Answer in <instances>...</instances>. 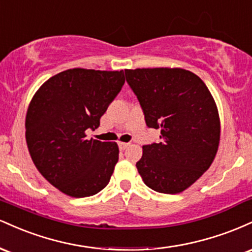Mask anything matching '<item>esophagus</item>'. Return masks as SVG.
Here are the masks:
<instances>
[{
  "label": "esophagus",
  "mask_w": 252,
  "mask_h": 252,
  "mask_svg": "<svg viewBox=\"0 0 252 252\" xmlns=\"http://www.w3.org/2000/svg\"><path fill=\"white\" fill-rule=\"evenodd\" d=\"M129 144L130 143H126V142H120V143H118V146H120V149L121 150H124V149L126 148V147L129 146Z\"/></svg>",
  "instance_id": "34e87169"
}]
</instances>
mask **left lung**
I'll list each match as a JSON object with an SVG mask.
<instances>
[{
	"label": "left lung",
	"instance_id": "left-lung-1",
	"mask_svg": "<svg viewBox=\"0 0 252 252\" xmlns=\"http://www.w3.org/2000/svg\"><path fill=\"white\" fill-rule=\"evenodd\" d=\"M126 83L160 142L143 146L136 163L149 189L176 194L210 168L220 140V121L212 94L193 72L182 68L126 70Z\"/></svg>",
	"mask_w": 252,
	"mask_h": 252
}]
</instances>
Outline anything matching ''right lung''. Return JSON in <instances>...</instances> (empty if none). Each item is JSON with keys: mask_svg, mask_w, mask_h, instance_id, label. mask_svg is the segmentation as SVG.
Returning <instances> with one entry per match:
<instances>
[{"mask_svg": "<svg viewBox=\"0 0 252 252\" xmlns=\"http://www.w3.org/2000/svg\"><path fill=\"white\" fill-rule=\"evenodd\" d=\"M126 82L123 71L71 68L40 86L26 115L34 164L51 185L73 198L97 194L118 161L116 142L86 140Z\"/></svg>", "mask_w": 252, "mask_h": 252, "instance_id": "add662e5", "label": "right lung"}]
</instances>
